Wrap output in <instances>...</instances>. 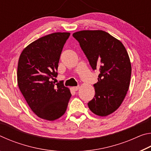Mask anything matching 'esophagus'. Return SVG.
<instances>
[{"mask_svg":"<svg viewBox=\"0 0 151 151\" xmlns=\"http://www.w3.org/2000/svg\"><path fill=\"white\" fill-rule=\"evenodd\" d=\"M78 88H79V86H74V87H73V89H74V90H75V91H78Z\"/></svg>","mask_w":151,"mask_h":151,"instance_id":"esophagus-1","label":"esophagus"}]
</instances>
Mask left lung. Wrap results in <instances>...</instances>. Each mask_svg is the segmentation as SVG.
<instances>
[{"label": "left lung", "instance_id": "left-lung-1", "mask_svg": "<svg viewBox=\"0 0 151 151\" xmlns=\"http://www.w3.org/2000/svg\"><path fill=\"white\" fill-rule=\"evenodd\" d=\"M93 70H98L95 94L88 103L96 115L105 116L121 106L129 87L131 65L120 40L103 30H81L73 33Z\"/></svg>", "mask_w": 151, "mask_h": 151}]
</instances>
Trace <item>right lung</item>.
Instances as JSON below:
<instances>
[{"label":"right lung","mask_w":151,"mask_h":151,"mask_svg":"<svg viewBox=\"0 0 151 151\" xmlns=\"http://www.w3.org/2000/svg\"><path fill=\"white\" fill-rule=\"evenodd\" d=\"M69 32H55L35 40L20 56L17 81L32 111L45 120L54 121L66 111L71 93L57 77L60 57Z\"/></svg>","instance_id":"obj_1"}]
</instances>
